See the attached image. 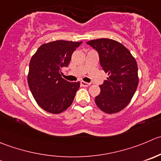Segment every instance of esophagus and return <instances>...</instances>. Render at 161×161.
<instances>
[{
  "mask_svg": "<svg viewBox=\"0 0 161 161\" xmlns=\"http://www.w3.org/2000/svg\"><path fill=\"white\" fill-rule=\"evenodd\" d=\"M80 84L82 86H84V87H87V86H90V83H89V82H82V81L80 82Z\"/></svg>",
  "mask_w": 161,
  "mask_h": 161,
  "instance_id": "1",
  "label": "esophagus"
}]
</instances>
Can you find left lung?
Here are the masks:
<instances>
[{"instance_id": "obj_1", "label": "left lung", "mask_w": 161, "mask_h": 161, "mask_svg": "<svg viewBox=\"0 0 161 161\" xmlns=\"http://www.w3.org/2000/svg\"><path fill=\"white\" fill-rule=\"evenodd\" d=\"M86 44L97 52L100 64L108 74L107 80L99 86L101 93L95 97V103L106 113L123 110L138 88L136 60L125 46L112 39H96Z\"/></svg>"}]
</instances>
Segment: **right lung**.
<instances>
[{"label": "right lung", "mask_w": 161, "mask_h": 161, "mask_svg": "<svg viewBox=\"0 0 161 161\" xmlns=\"http://www.w3.org/2000/svg\"><path fill=\"white\" fill-rule=\"evenodd\" d=\"M82 42H52L37 49L29 64L27 82L33 97L40 107L58 114L71 106L80 82L63 79L62 69L68 66L73 52Z\"/></svg>", "instance_id": "add662e5"}]
</instances>
